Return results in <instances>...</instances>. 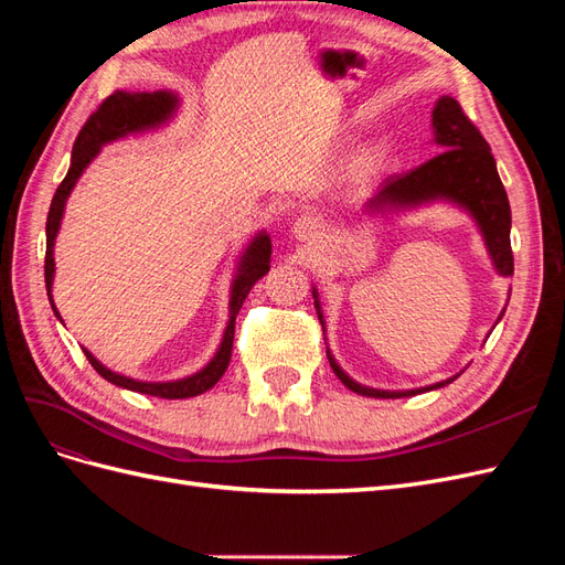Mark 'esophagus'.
<instances>
[{"instance_id": "obj_1", "label": "esophagus", "mask_w": 565, "mask_h": 565, "mask_svg": "<svg viewBox=\"0 0 565 565\" xmlns=\"http://www.w3.org/2000/svg\"><path fill=\"white\" fill-rule=\"evenodd\" d=\"M322 233L320 218L313 214H301L292 224V235L299 243H316Z\"/></svg>"}]
</instances>
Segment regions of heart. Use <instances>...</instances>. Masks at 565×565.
<instances>
[{
    "mask_svg": "<svg viewBox=\"0 0 565 565\" xmlns=\"http://www.w3.org/2000/svg\"><path fill=\"white\" fill-rule=\"evenodd\" d=\"M380 156H382V152H380V148H374V150L365 152V156L361 158V167H372L374 162H377V160H380Z\"/></svg>",
    "mask_w": 565,
    "mask_h": 565,
    "instance_id": "1",
    "label": "heart"
}]
</instances>
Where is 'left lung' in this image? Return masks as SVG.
Wrapping results in <instances>:
<instances>
[{
  "mask_svg": "<svg viewBox=\"0 0 565 565\" xmlns=\"http://www.w3.org/2000/svg\"><path fill=\"white\" fill-rule=\"evenodd\" d=\"M431 129H434V143L440 148L438 156L431 158L429 162L419 164L417 169H413V172L384 179L377 191H374V195L367 198L363 212L367 216H374V214L398 216L405 212L429 207V204H436V202L452 204V207L465 212L476 224L478 233H481L494 273L502 278L514 276V254H511V243H509L511 207H509V198L500 181L498 164H494L488 141L483 139L481 131L469 122V117L461 113L459 104L452 96H440L436 100L434 113H431ZM311 292H313V303H316L318 320L322 324V334H324V316L320 309L316 285H311ZM502 316L504 311L500 313L498 322L502 320ZM324 347H328V337H324ZM328 361L337 377L341 380V384L370 398L417 396V393L446 386L461 374L459 372L455 377H448L429 386L388 391V388H372L349 377V374L337 363L330 347H328Z\"/></svg>",
  "mask_w": 565,
  "mask_h": 565,
  "instance_id": "1",
  "label": "left lung"
}]
</instances>
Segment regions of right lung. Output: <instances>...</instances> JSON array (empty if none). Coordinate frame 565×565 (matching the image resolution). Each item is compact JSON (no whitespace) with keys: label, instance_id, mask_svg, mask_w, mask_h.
<instances>
[{"label":"right lung","instance_id":"add662e5","mask_svg":"<svg viewBox=\"0 0 565 565\" xmlns=\"http://www.w3.org/2000/svg\"><path fill=\"white\" fill-rule=\"evenodd\" d=\"M181 108V98L177 92L169 89H158V92H125L117 89L113 96H108L104 104L98 106V110L87 119V125L82 127L77 134L75 146H73V160L71 169L63 179V183L56 188V195L51 200L49 216H46V262H44V280H46V295L49 303L54 309V316L63 322L56 303H54V276H56V259H54V247H56V237L61 231V221L65 214V204L67 198H71L73 188L82 179V174L87 172V167L98 158V152L104 150L108 143L122 141L127 136L134 134H146V131H158L167 127L172 119L177 117ZM270 235L266 231L254 233L252 241L245 245V249L237 254L235 262V273L231 278V295H228V322L224 337L218 341V349L210 358L207 365H202L198 372L188 374V377L181 380H167V382H143V380H134L127 377V374L113 372L106 367L98 358L82 349L84 355L89 358L92 367L100 374V377L108 380L110 384L136 391V393H148V396H158V398H193L200 396L207 388H212L231 363V351H233V334H235V316L241 311V306L245 297L249 295V289L254 282L264 278L268 268H270Z\"/></svg>","mask_w":565,"mask_h":565}]
</instances>
